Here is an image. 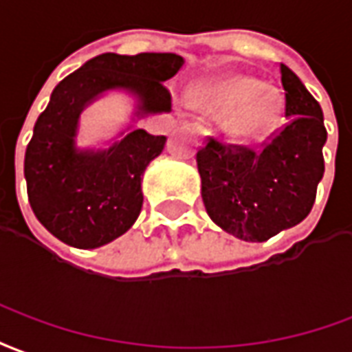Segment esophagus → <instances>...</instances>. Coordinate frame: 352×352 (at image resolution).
<instances>
[{
  "label": "esophagus",
  "instance_id": "obj_1",
  "mask_svg": "<svg viewBox=\"0 0 352 352\" xmlns=\"http://www.w3.org/2000/svg\"><path fill=\"white\" fill-rule=\"evenodd\" d=\"M199 133H201V135H204V131H199Z\"/></svg>",
  "mask_w": 352,
  "mask_h": 352
}]
</instances>
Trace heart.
Here are the masks:
<instances>
[{
    "label": "heart",
    "instance_id": "obj_1",
    "mask_svg": "<svg viewBox=\"0 0 352 352\" xmlns=\"http://www.w3.org/2000/svg\"><path fill=\"white\" fill-rule=\"evenodd\" d=\"M195 104L212 116H221L230 109L223 129L238 144H250L270 133L281 114L278 91L263 88L258 78L242 73L223 74L204 84Z\"/></svg>",
    "mask_w": 352,
    "mask_h": 352
}]
</instances>
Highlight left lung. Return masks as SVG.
<instances>
[{"instance_id":"obj_1","label":"left lung","mask_w":352,"mask_h":352,"mask_svg":"<svg viewBox=\"0 0 352 352\" xmlns=\"http://www.w3.org/2000/svg\"><path fill=\"white\" fill-rule=\"evenodd\" d=\"M279 71L289 123L278 137L263 151L208 138L197 153L210 219L243 242H266L304 221L324 174L320 104L287 65Z\"/></svg>"}]
</instances>
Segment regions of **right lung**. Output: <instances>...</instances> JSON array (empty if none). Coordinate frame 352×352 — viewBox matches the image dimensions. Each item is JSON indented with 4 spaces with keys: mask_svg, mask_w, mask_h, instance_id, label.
<instances>
[{
    "mask_svg": "<svg viewBox=\"0 0 352 352\" xmlns=\"http://www.w3.org/2000/svg\"><path fill=\"white\" fill-rule=\"evenodd\" d=\"M182 65L184 58L170 52H107L54 88L24 159L28 199L50 234L78 250H95L133 227L144 201L146 166L163 151L166 137L129 125L109 148H78L80 114L107 91L135 97V118L168 112L170 94L163 82Z\"/></svg>",
    "mask_w": 352,
    "mask_h": 352,
    "instance_id": "add662e5",
    "label": "right lung"
}]
</instances>
